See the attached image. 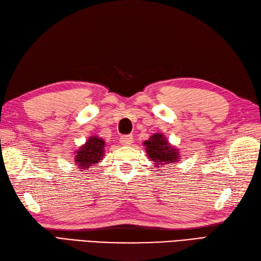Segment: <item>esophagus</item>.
Returning a JSON list of instances; mask_svg holds the SVG:
<instances>
[{"label":"esophagus","mask_w":261,"mask_h":261,"mask_svg":"<svg viewBox=\"0 0 261 261\" xmlns=\"http://www.w3.org/2000/svg\"><path fill=\"white\" fill-rule=\"evenodd\" d=\"M132 141H133L132 135H126V136H122L120 138V142L123 145H130L132 143Z\"/></svg>","instance_id":"esophagus-1"}]
</instances>
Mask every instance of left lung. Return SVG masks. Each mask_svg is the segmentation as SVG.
Here are the masks:
<instances>
[{
  "mask_svg": "<svg viewBox=\"0 0 261 261\" xmlns=\"http://www.w3.org/2000/svg\"><path fill=\"white\" fill-rule=\"evenodd\" d=\"M144 145L147 147L145 150H147L149 158L158 166L177 162L178 151L171 148L160 133L153 135L150 138V140L144 142Z\"/></svg>",
  "mask_w": 261,
  "mask_h": 261,
  "instance_id": "8db88e82",
  "label": "left lung"
}]
</instances>
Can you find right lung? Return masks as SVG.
I'll list each match as a JSON object with an SVG mask.
<instances>
[{
    "instance_id": "add662e5",
    "label": "right lung",
    "mask_w": 261,
    "mask_h": 261,
    "mask_svg": "<svg viewBox=\"0 0 261 261\" xmlns=\"http://www.w3.org/2000/svg\"><path fill=\"white\" fill-rule=\"evenodd\" d=\"M105 142L98 137H91L87 143L80 148L75 154V161L83 170L100 162L103 155Z\"/></svg>"
}]
</instances>
